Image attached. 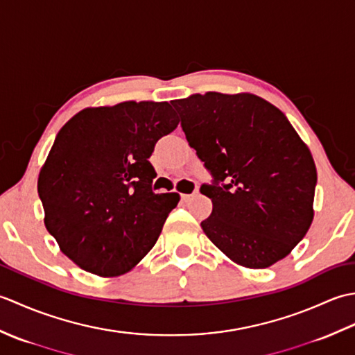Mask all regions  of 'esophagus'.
I'll return each mask as SVG.
<instances>
[{"label":"esophagus","instance_id":"obj_1","mask_svg":"<svg viewBox=\"0 0 355 355\" xmlns=\"http://www.w3.org/2000/svg\"><path fill=\"white\" fill-rule=\"evenodd\" d=\"M195 193H197V192H193V193H182V200H183V201H189Z\"/></svg>","mask_w":355,"mask_h":355}]
</instances>
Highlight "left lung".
<instances>
[{
	"label": "left lung",
	"mask_w": 355,
	"mask_h": 355,
	"mask_svg": "<svg viewBox=\"0 0 355 355\" xmlns=\"http://www.w3.org/2000/svg\"><path fill=\"white\" fill-rule=\"evenodd\" d=\"M189 146L212 173L201 193L206 236L238 266L267 268L290 254L314 218L318 171L284 112L250 93L172 101Z\"/></svg>",
	"instance_id": "8db88e82"
}]
</instances>
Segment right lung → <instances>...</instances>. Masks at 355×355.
I'll list each match as a JSON object with an SVG mask.
<instances>
[{
    "label": "right lung",
    "mask_w": 355,
    "mask_h": 355,
    "mask_svg": "<svg viewBox=\"0 0 355 355\" xmlns=\"http://www.w3.org/2000/svg\"><path fill=\"white\" fill-rule=\"evenodd\" d=\"M168 102L128 101L79 111L58 132L37 178L44 224L82 270H132L160 236L180 195L154 193L148 158L178 125Z\"/></svg>",
    "instance_id": "add662e5"
}]
</instances>
